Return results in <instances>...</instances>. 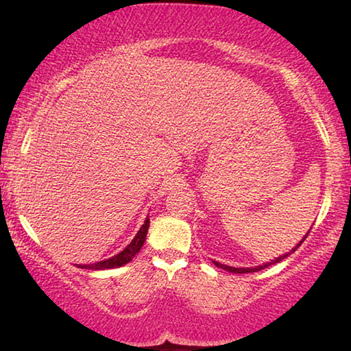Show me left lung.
Returning a JSON list of instances; mask_svg holds the SVG:
<instances>
[{
	"mask_svg": "<svg viewBox=\"0 0 351 351\" xmlns=\"http://www.w3.org/2000/svg\"><path fill=\"white\" fill-rule=\"evenodd\" d=\"M308 232H311V231H308ZM308 232H307V234H306V236H304V239H302V241H301V242H299V243H298V245H296V247H294L291 252H288V253H285V255H283V256H278V258H276V260H274V261H271V263H266V264H263V266H256V267H231V266H225V264H220V263H217V261H213V264H215V266H217V267H221V269H225V271H228V272H234V274H247V272H256V271H261V269H264V267H269V266H271V264H276V263H278V261L285 260V258H287V256H289V255H291V253H294V252H296V250H298V248H299V247H301V243H302L304 241H306V237L308 236Z\"/></svg>",
	"mask_w": 351,
	"mask_h": 351,
	"instance_id": "left-lung-1",
	"label": "left lung"
}]
</instances>
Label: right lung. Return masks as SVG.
<instances>
[{"label": "right lung", "mask_w": 351, "mask_h": 351, "mask_svg": "<svg viewBox=\"0 0 351 351\" xmlns=\"http://www.w3.org/2000/svg\"><path fill=\"white\" fill-rule=\"evenodd\" d=\"M149 225H150V220H149V218H147V220L144 221V225H142L141 230L138 231V234H136L133 241L130 242V245H126L125 250H121L120 253H117L115 256L109 258V260L95 263V264H84V266H82V264H79V267H82V269H95V271H101V269L121 267V266H123V264L130 263L136 256V253L141 250L142 245H144L145 237H147V231H149Z\"/></svg>", "instance_id": "right-lung-1"}]
</instances>
